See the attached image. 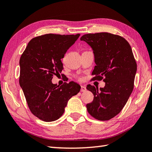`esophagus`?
Masks as SVG:
<instances>
[{
    "label": "esophagus",
    "instance_id": "esophagus-1",
    "mask_svg": "<svg viewBox=\"0 0 152 152\" xmlns=\"http://www.w3.org/2000/svg\"><path fill=\"white\" fill-rule=\"evenodd\" d=\"M81 92H85L86 90V88L85 86H81Z\"/></svg>",
    "mask_w": 152,
    "mask_h": 152
}]
</instances>
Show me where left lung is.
Here are the masks:
<instances>
[{
	"label": "left lung",
	"mask_w": 152,
	"mask_h": 152,
	"mask_svg": "<svg viewBox=\"0 0 152 152\" xmlns=\"http://www.w3.org/2000/svg\"><path fill=\"white\" fill-rule=\"evenodd\" d=\"M80 40L93 50L96 66L93 80L104 77L105 86L86 88L94 94L92 102L86 105L89 114L96 119L109 120L119 114L134 89L137 64L129 44L120 36L108 32L87 34Z\"/></svg>",
	"instance_id": "obj_1"
}]
</instances>
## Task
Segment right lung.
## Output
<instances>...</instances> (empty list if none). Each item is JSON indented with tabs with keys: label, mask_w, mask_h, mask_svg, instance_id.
<instances>
[{
	"label": "right lung",
	"mask_w": 152,
	"mask_h": 152,
	"mask_svg": "<svg viewBox=\"0 0 152 152\" xmlns=\"http://www.w3.org/2000/svg\"><path fill=\"white\" fill-rule=\"evenodd\" d=\"M80 34H47L30 41L20 58L19 84L30 111L45 122H52L64 114L68 100L80 91V86L70 82L57 86L54 74L61 73V59Z\"/></svg>",
	"instance_id": "1"
}]
</instances>
